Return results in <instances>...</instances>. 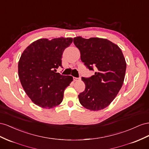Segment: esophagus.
<instances>
[{
  "label": "esophagus",
  "mask_w": 149,
  "mask_h": 149,
  "mask_svg": "<svg viewBox=\"0 0 149 149\" xmlns=\"http://www.w3.org/2000/svg\"><path fill=\"white\" fill-rule=\"evenodd\" d=\"M80 78H77V77H74V81H78V80H80Z\"/></svg>",
  "instance_id": "1"
}]
</instances>
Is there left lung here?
Instances as JSON below:
<instances>
[{"label":"left lung","instance_id":"left-lung-1","mask_svg":"<svg viewBox=\"0 0 149 149\" xmlns=\"http://www.w3.org/2000/svg\"><path fill=\"white\" fill-rule=\"evenodd\" d=\"M80 59L89 70L97 71L91 77H82L85 91L79 95L80 104L92 111L102 110L116 98L122 86L126 62L119 47L106 39L74 38Z\"/></svg>","mask_w":149,"mask_h":149}]
</instances>
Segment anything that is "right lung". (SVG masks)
<instances>
[{
	"label": "right lung",
	"instance_id": "1",
	"mask_svg": "<svg viewBox=\"0 0 149 149\" xmlns=\"http://www.w3.org/2000/svg\"><path fill=\"white\" fill-rule=\"evenodd\" d=\"M73 41L71 37L40 39L30 44L21 55L18 74L21 85L39 107L52 109L61 104L63 92L73 81L70 75L55 72L62 67L63 50Z\"/></svg>",
	"mask_w": 149,
	"mask_h": 149
}]
</instances>
